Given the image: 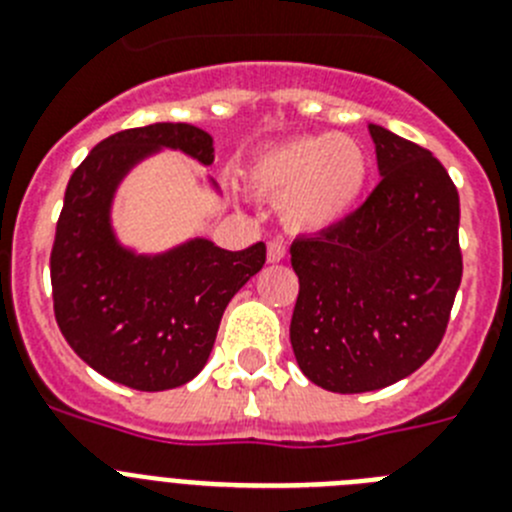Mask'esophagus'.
<instances>
[{
    "label": "esophagus",
    "instance_id": "1",
    "mask_svg": "<svg viewBox=\"0 0 512 512\" xmlns=\"http://www.w3.org/2000/svg\"><path fill=\"white\" fill-rule=\"evenodd\" d=\"M284 259H287V246L281 241H269V246H266V261L269 264H279Z\"/></svg>",
    "mask_w": 512,
    "mask_h": 512
}]
</instances>
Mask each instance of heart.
Masks as SVG:
<instances>
[{"label": "heart", "instance_id": "1", "mask_svg": "<svg viewBox=\"0 0 512 512\" xmlns=\"http://www.w3.org/2000/svg\"><path fill=\"white\" fill-rule=\"evenodd\" d=\"M370 157L345 134H309L271 144L251 159L246 182L264 198H281L292 228L320 233L342 223L363 198Z\"/></svg>", "mask_w": 512, "mask_h": 512}]
</instances>
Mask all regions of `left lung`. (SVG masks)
Segmentation results:
<instances>
[{
	"label": "left lung",
	"mask_w": 512,
	"mask_h": 512,
	"mask_svg": "<svg viewBox=\"0 0 512 512\" xmlns=\"http://www.w3.org/2000/svg\"><path fill=\"white\" fill-rule=\"evenodd\" d=\"M381 182L360 210L292 243L299 370L332 393L378 391L442 342L462 281L459 195L439 159L368 124Z\"/></svg>",
	"instance_id": "8db88e82"
}]
</instances>
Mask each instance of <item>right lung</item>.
<instances>
[{"label":"right lung","mask_w":512,"mask_h":512,"mask_svg":"<svg viewBox=\"0 0 512 512\" xmlns=\"http://www.w3.org/2000/svg\"><path fill=\"white\" fill-rule=\"evenodd\" d=\"M162 152L210 167L213 137L192 124H149L103 139L73 172L50 256L55 320L75 355L137 391L185 386L205 368L220 317L261 271L266 246L225 251L195 236L144 253L121 241L114 205L126 177ZM208 187H220L208 175Z\"/></svg>","instance_id":"right-lung-1"}]
</instances>
